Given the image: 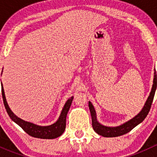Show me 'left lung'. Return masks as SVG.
Here are the masks:
<instances>
[{
  "instance_id": "obj_1",
  "label": "left lung",
  "mask_w": 157,
  "mask_h": 157,
  "mask_svg": "<svg viewBox=\"0 0 157 157\" xmlns=\"http://www.w3.org/2000/svg\"><path fill=\"white\" fill-rule=\"evenodd\" d=\"M156 73L155 71L154 73V79H153V87H152L151 92L150 93L148 99H147L146 103H145L144 106L141 112L136 115L134 118L131 119L130 121H127L124 124H121V125L118 126V127H106V126H103L102 124H99L96 119V115L95 109L93 108V105L90 102H89V108H90V114H91L92 117V125H93V130L97 133L99 135H102L105 137H118V136L123 135L131 131L134 128H135L137 124L141 123L147 115H148L150 109L151 108L152 102H153V97H154L155 92H156Z\"/></svg>"
}]
</instances>
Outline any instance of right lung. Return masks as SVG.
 Wrapping results in <instances>:
<instances>
[{
	"instance_id": "right-lung-1",
	"label": "right lung",
	"mask_w": 157,
	"mask_h": 157,
	"mask_svg": "<svg viewBox=\"0 0 157 157\" xmlns=\"http://www.w3.org/2000/svg\"><path fill=\"white\" fill-rule=\"evenodd\" d=\"M1 92H2V97L3 101H4V106H5L7 112L8 113L9 116L10 117L11 119L17 123L18 125L23 128L25 132L27 133L28 134L33 137H37V138L42 139H54L58 137L64 133L66 127V117H67V112H68L70 107H71V103L74 97H71L67 102L64 105V108L62 109L61 115L58 121L53 124L49 126H39L36 124H33V123L25 121L23 120L20 119V118L14 115L9 108L7 102L6 101L5 95H4V90L3 85L1 84Z\"/></svg>"
}]
</instances>
